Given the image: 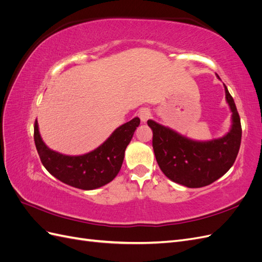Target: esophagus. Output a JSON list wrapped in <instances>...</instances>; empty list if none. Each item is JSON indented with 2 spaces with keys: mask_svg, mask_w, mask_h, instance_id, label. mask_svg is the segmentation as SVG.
I'll list each match as a JSON object with an SVG mask.
<instances>
[{
  "mask_svg": "<svg viewBox=\"0 0 262 262\" xmlns=\"http://www.w3.org/2000/svg\"><path fill=\"white\" fill-rule=\"evenodd\" d=\"M138 116L140 117V119H141V121H142V122H145V121H147L148 119H149V117H150V112H149V109H148V108H141V109L139 110Z\"/></svg>",
  "mask_w": 262,
  "mask_h": 262,
  "instance_id": "1",
  "label": "esophagus"
}]
</instances>
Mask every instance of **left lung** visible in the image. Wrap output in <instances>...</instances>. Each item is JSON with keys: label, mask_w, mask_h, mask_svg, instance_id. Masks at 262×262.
I'll use <instances>...</instances> for the list:
<instances>
[{"label": "left lung", "mask_w": 262, "mask_h": 262, "mask_svg": "<svg viewBox=\"0 0 262 262\" xmlns=\"http://www.w3.org/2000/svg\"><path fill=\"white\" fill-rule=\"evenodd\" d=\"M225 93L233 113V126L221 139L192 141L153 120L147 121L153 131V149L157 164L170 180L189 188H201L217 180L233 166L241 147L242 124L226 86Z\"/></svg>", "instance_id": "8db88e82"}]
</instances>
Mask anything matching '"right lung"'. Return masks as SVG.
<instances>
[{
    "label": "right lung",
    "instance_id": "obj_1",
    "mask_svg": "<svg viewBox=\"0 0 262 262\" xmlns=\"http://www.w3.org/2000/svg\"><path fill=\"white\" fill-rule=\"evenodd\" d=\"M140 124V119L119 126L104 144L81 156H67L46 146L35 121L34 139L42 165L52 176L64 184L83 190L96 189L112 181L120 170L124 150Z\"/></svg>",
    "mask_w": 262,
    "mask_h": 262
}]
</instances>
